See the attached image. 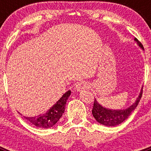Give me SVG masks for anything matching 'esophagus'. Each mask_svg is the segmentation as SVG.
<instances>
[{
	"instance_id": "34e87169",
	"label": "esophagus",
	"mask_w": 151,
	"mask_h": 151,
	"mask_svg": "<svg viewBox=\"0 0 151 151\" xmlns=\"http://www.w3.org/2000/svg\"><path fill=\"white\" fill-rule=\"evenodd\" d=\"M88 88V85L87 84V82H80V83H78L76 85V88L75 89L77 91H81L85 90Z\"/></svg>"
}]
</instances>
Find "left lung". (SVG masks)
I'll return each mask as SVG.
<instances>
[{
    "mask_svg": "<svg viewBox=\"0 0 151 151\" xmlns=\"http://www.w3.org/2000/svg\"><path fill=\"white\" fill-rule=\"evenodd\" d=\"M134 41L137 42L138 46L144 50V47L141 45V42L137 38H134ZM142 88H141L139 95L137 97L134 104L123 110H112V109L104 107L101 104H100L97 101V100L94 99V106L92 109L93 116L94 117L97 122H99L100 124H102L103 125H105V126L113 127V126H116V125H119L123 122L126 119H128V117L131 115V113H132L133 110L138 105V103L142 96V91H143Z\"/></svg>",
    "mask_w": 151,
    "mask_h": 151,
    "instance_id": "left-lung-1",
    "label": "left lung"
}]
</instances>
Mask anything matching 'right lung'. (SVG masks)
Here are the masks:
<instances>
[{
    "label": "right lung",
    "instance_id": "add662e5",
    "mask_svg": "<svg viewBox=\"0 0 151 151\" xmlns=\"http://www.w3.org/2000/svg\"><path fill=\"white\" fill-rule=\"evenodd\" d=\"M71 94V91L69 90L57 101L45 113L39 114L35 116H24L31 124L41 129H49L53 127L57 123L65 111L66 101ZM19 113V112H18ZM22 115L20 113H19Z\"/></svg>",
    "mask_w": 151,
    "mask_h": 151
}]
</instances>
